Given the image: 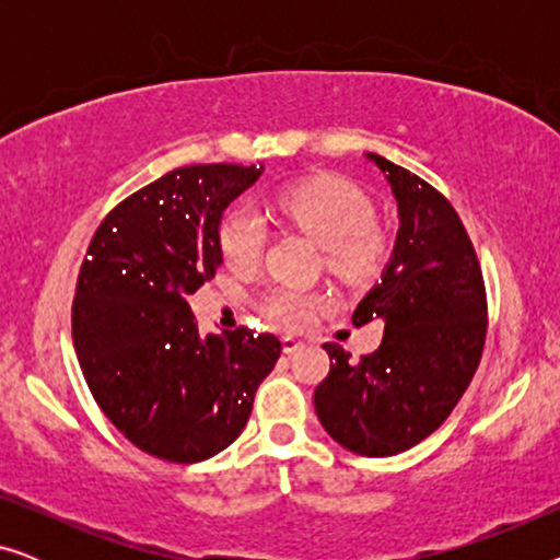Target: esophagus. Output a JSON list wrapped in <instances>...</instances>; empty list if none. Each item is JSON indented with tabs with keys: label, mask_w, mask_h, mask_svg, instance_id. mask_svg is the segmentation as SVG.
Returning <instances> with one entry per match:
<instances>
[{
	"label": "esophagus",
	"mask_w": 560,
	"mask_h": 560,
	"mask_svg": "<svg viewBox=\"0 0 560 560\" xmlns=\"http://www.w3.org/2000/svg\"><path fill=\"white\" fill-rule=\"evenodd\" d=\"M301 347H303V343L293 339V336H282V351H285V354H295V351Z\"/></svg>",
	"instance_id": "esophagus-1"
}]
</instances>
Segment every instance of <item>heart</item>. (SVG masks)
<instances>
[{
  "instance_id": "obj_1",
  "label": "heart",
  "mask_w": 560,
  "mask_h": 560,
  "mask_svg": "<svg viewBox=\"0 0 560 560\" xmlns=\"http://www.w3.org/2000/svg\"><path fill=\"white\" fill-rule=\"evenodd\" d=\"M275 206L288 221L324 247L326 267L343 280H370L385 270L389 240L374 224V209L354 183L339 175H318L282 188ZM267 226L262 213L236 206L219 224V249L234 272H255L262 262ZM328 298L311 290L278 285L259 298L257 308L280 328L311 324Z\"/></svg>"
}]
</instances>
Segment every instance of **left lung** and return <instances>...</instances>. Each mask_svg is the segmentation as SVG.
<instances>
[{"instance_id":"1","label":"left lung","mask_w":560,"mask_h":560,"mask_svg":"<svg viewBox=\"0 0 560 560\" xmlns=\"http://www.w3.org/2000/svg\"><path fill=\"white\" fill-rule=\"evenodd\" d=\"M393 188L400 232L382 282L351 324H385L357 362L324 343L331 370L313 402L328 435L359 456L402 454L439 431L477 372L487 341V288L477 249L446 196L370 152Z\"/></svg>"}]
</instances>
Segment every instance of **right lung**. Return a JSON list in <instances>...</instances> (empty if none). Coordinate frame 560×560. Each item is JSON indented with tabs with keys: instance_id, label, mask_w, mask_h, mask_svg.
Instances as JSON below:
<instances>
[{
	"instance_id": "right-lung-1",
	"label": "right lung",
	"mask_w": 560,
	"mask_h": 560,
	"mask_svg": "<svg viewBox=\"0 0 560 560\" xmlns=\"http://www.w3.org/2000/svg\"><path fill=\"white\" fill-rule=\"evenodd\" d=\"M262 167L186 165L106 213L71 308L86 385L144 454L203 462L236 441L282 343L247 326L198 334L188 295L221 265L219 221Z\"/></svg>"
}]
</instances>
